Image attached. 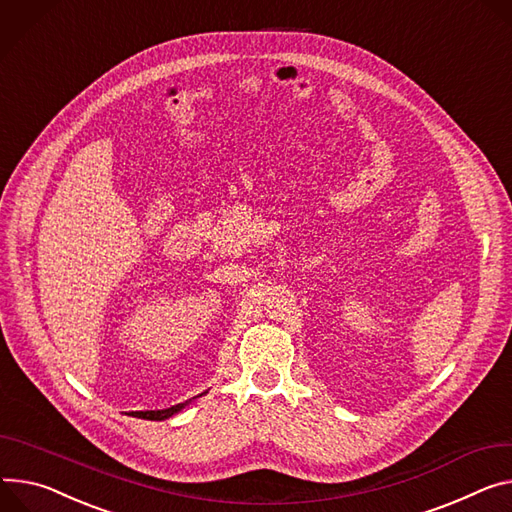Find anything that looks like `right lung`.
<instances>
[{
	"label": "right lung",
	"mask_w": 512,
	"mask_h": 512,
	"mask_svg": "<svg viewBox=\"0 0 512 512\" xmlns=\"http://www.w3.org/2000/svg\"><path fill=\"white\" fill-rule=\"evenodd\" d=\"M184 406H186V404H176V406H172V408H166V410H149V412H135L133 416H137V418H145V420H166V418H170L172 414L180 412V410H182Z\"/></svg>",
	"instance_id": "right-lung-1"
}]
</instances>
